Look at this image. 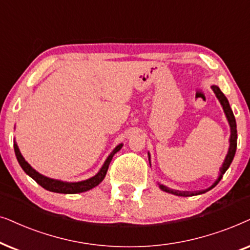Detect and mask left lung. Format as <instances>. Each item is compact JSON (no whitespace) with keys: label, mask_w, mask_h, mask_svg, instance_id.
Returning a JSON list of instances; mask_svg holds the SVG:
<instances>
[{"label":"left lung","mask_w":250,"mask_h":250,"mask_svg":"<svg viewBox=\"0 0 250 250\" xmlns=\"http://www.w3.org/2000/svg\"><path fill=\"white\" fill-rule=\"evenodd\" d=\"M211 89H212V91H214V94H215L216 97H217L218 102L221 103V105H222V107H223V111H224V113H225L226 120H228V122H229V131H231V135H229V151H228V154H226L225 159H224V162H223V164H222V167L219 168L218 177H217V179H216L214 183H212L210 186H209V188H205V189H200V191H179V189L169 188L168 186H166L164 184H160V183H158L160 189H162V191H164V192L170 193V194L177 195V197H193V195L204 194V193L210 191L211 188H214L215 186L218 184L219 181H221L222 177H223V175L225 174V171L229 169V165H231L232 161H233V158H234V155H235V151H237V139H238L237 122H235L234 114H233V112H232L231 106H229V104L228 98H226L225 95L221 91V89H219L217 85H211ZM148 160H149V166H151V155H149V153H148Z\"/></svg>","instance_id":"obj_1"}]
</instances>
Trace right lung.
<instances>
[{
  "instance_id": "add662e5",
  "label": "right lung",
  "mask_w": 250,
  "mask_h": 250,
  "mask_svg": "<svg viewBox=\"0 0 250 250\" xmlns=\"http://www.w3.org/2000/svg\"><path fill=\"white\" fill-rule=\"evenodd\" d=\"M122 146L123 144H119L111 153H109L107 159L105 160L104 165L102 166V168L99 169V171L95 176H92V177L84 179V181H81V182H64V181H61V179H53V178L46 177V176L40 174L39 171H36L35 169L33 168L27 161H26L24 156L21 155L16 141L13 142V147H15L17 160H18L19 165H21L22 170H24L29 177L34 179L39 185H41L43 188L48 189L50 192L62 193V194H75V193L86 192L89 191V189L96 188L98 184H101L103 179L105 178L106 172H107L108 166L111 164L113 156H114L116 152H119L120 149L122 148Z\"/></svg>"
}]
</instances>
